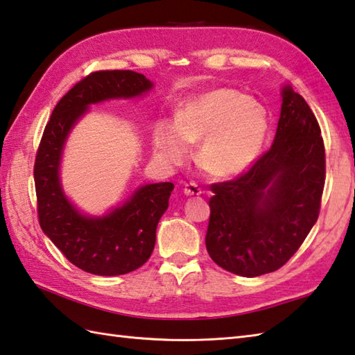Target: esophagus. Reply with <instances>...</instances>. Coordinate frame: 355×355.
Wrapping results in <instances>:
<instances>
[{"mask_svg":"<svg viewBox=\"0 0 355 355\" xmlns=\"http://www.w3.org/2000/svg\"><path fill=\"white\" fill-rule=\"evenodd\" d=\"M201 193L202 191L197 183H187L184 186V195H187V197H198Z\"/></svg>","mask_w":355,"mask_h":355,"instance_id":"1","label":"esophagus"}]
</instances>
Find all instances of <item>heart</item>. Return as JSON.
Listing matches in <instances>:
<instances>
[{"instance_id":"b5f03b06","label":"heart","mask_w":355,"mask_h":355,"mask_svg":"<svg viewBox=\"0 0 355 355\" xmlns=\"http://www.w3.org/2000/svg\"><path fill=\"white\" fill-rule=\"evenodd\" d=\"M268 131L267 114L252 97L221 87L184 101L175 122H162L154 134V150L164 163L183 164L189 143H200L201 168L215 177H233L250 168L261 154Z\"/></svg>"}]
</instances>
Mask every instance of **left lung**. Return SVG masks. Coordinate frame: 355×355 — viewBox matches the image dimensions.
I'll return each mask as SVG.
<instances>
[{
	"label": "left lung",
	"mask_w": 355,
	"mask_h": 355,
	"mask_svg": "<svg viewBox=\"0 0 355 355\" xmlns=\"http://www.w3.org/2000/svg\"><path fill=\"white\" fill-rule=\"evenodd\" d=\"M323 186L325 146L318 119L286 85L271 148L235 180L210 186V258L245 277L281 268L318 221Z\"/></svg>",
	"instance_id": "left-lung-1"
}]
</instances>
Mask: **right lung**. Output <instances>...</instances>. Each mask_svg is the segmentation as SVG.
<instances>
[{
    "instance_id": "obj_1",
    "label": "right lung",
    "mask_w": 355,
    "mask_h": 355,
    "mask_svg": "<svg viewBox=\"0 0 355 355\" xmlns=\"http://www.w3.org/2000/svg\"><path fill=\"white\" fill-rule=\"evenodd\" d=\"M150 88L153 82L131 70L89 73L58 102L45 125L33 168L40 225L65 258L87 273L126 275L149 259L173 184L141 186L107 215H82L65 197L59 180L64 143L92 103L130 99Z\"/></svg>"
}]
</instances>
